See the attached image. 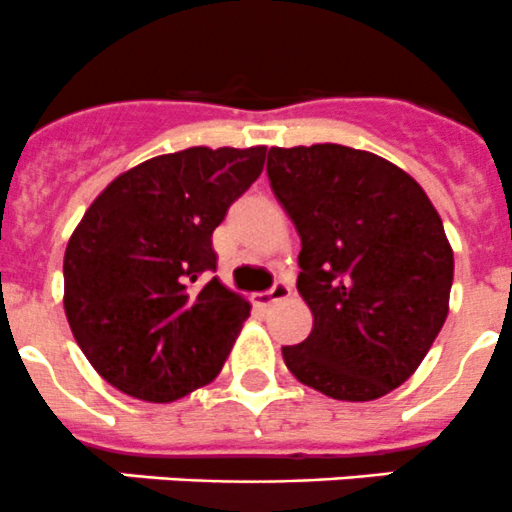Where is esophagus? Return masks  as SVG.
I'll return each mask as SVG.
<instances>
[{"label": "esophagus", "mask_w": 512, "mask_h": 512, "mask_svg": "<svg viewBox=\"0 0 512 512\" xmlns=\"http://www.w3.org/2000/svg\"><path fill=\"white\" fill-rule=\"evenodd\" d=\"M289 294H292V287L287 285V282H275V287L267 289V292H257L252 294V302L257 304V307H272V304L282 302V299H287Z\"/></svg>", "instance_id": "esophagus-1"}]
</instances>
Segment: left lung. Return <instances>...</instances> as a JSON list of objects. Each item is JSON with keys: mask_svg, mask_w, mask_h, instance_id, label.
I'll list each match as a JSON object with an SVG mask.
<instances>
[{"mask_svg": "<svg viewBox=\"0 0 512 512\" xmlns=\"http://www.w3.org/2000/svg\"><path fill=\"white\" fill-rule=\"evenodd\" d=\"M272 193L299 232L297 289L314 327L282 347L302 384L371 401L418 369L448 317L453 250L409 173L369 151L270 148Z\"/></svg>", "mask_w": 512, "mask_h": 512, "instance_id": "obj_1", "label": "left lung"}]
</instances>
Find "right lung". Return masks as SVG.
<instances>
[{"instance_id": "add662e5", "label": "right lung", "mask_w": 512, "mask_h": 512, "mask_svg": "<svg viewBox=\"0 0 512 512\" xmlns=\"http://www.w3.org/2000/svg\"><path fill=\"white\" fill-rule=\"evenodd\" d=\"M265 146L185 148L118 175L64 255V309L91 366L153 404L210 384L250 317L215 272L213 230L260 178Z\"/></svg>"}]
</instances>
